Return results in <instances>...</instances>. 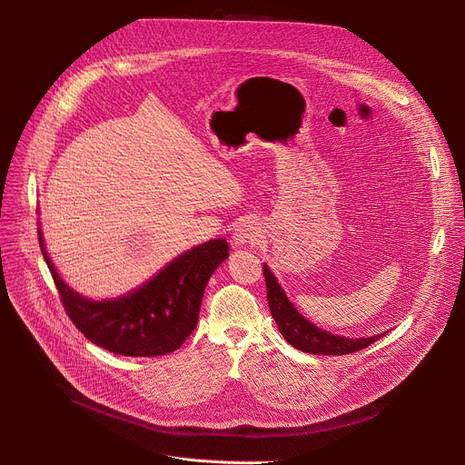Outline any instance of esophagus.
Segmentation results:
<instances>
[{"label":"esophagus","instance_id":"1","mask_svg":"<svg viewBox=\"0 0 465 465\" xmlns=\"http://www.w3.org/2000/svg\"><path fill=\"white\" fill-rule=\"evenodd\" d=\"M261 237H262L261 230L252 221L239 224L233 232L235 244H257L261 241Z\"/></svg>","mask_w":465,"mask_h":465}]
</instances>
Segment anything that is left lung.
I'll return each mask as SVG.
<instances>
[{
    "label": "left lung",
    "instance_id": "obj_1",
    "mask_svg": "<svg viewBox=\"0 0 465 465\" xmlns=\"http://www.w3.org/2000/svg\"><path fill=\"white\" fill-rule=\"evenodd\" d=\"M262 276L264 282H267V300L271 314L276 320L282 335L292 348L312 355H348L364 350L381 337H384V333L370 339H348L331 335L327 331H322L316 325H312L294 309V305L289 302V298L278 285L274 274L269 271L267 264L262 267Z\"/></svg>",
    "mask_w": 465,
    "mask_h": 465
}]
</instances>
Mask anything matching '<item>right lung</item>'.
Listing matches in <instances>:
<instances>
[{
  "label": "right lung",
  "instance_id": "1",
  "mask_svg": "<svg viewBox=\"0 0 465 465\" xmlns=\"http://www.w3.org/2000/svg\"><path fill=\"white\" fill-rule=\"evenodd\" d=\"M38 241L70 320L90 342L124 357L167 355L185 342L196 327L208 280L230 250L224 239H213L171 261L132 294L90 302L60 280L40 230Z\"/></svg>",
  "mask_w": 465,
  "mask_h": 465
}]
</instances>
